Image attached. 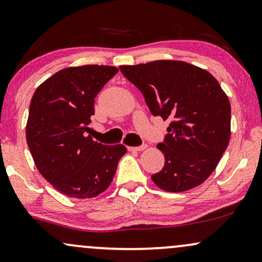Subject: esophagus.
Wrapping results in <instances>:
<instances>
[{
    "label": "esophagus",
    "instance_id": "1",
    "mask_svg": "<svg viewBox=\"0 0 262 262\" xmlns=\"http://www.w3.org/2000/svg\"><path fill=\"white\" fill-rule=\"evenodd\" d=\"M147 148V144H141V146H137V147H128V149L130 150H143Z\"/></svg>",
    "mask_w": 262,
    "mask_h": 262
}]
</instances>
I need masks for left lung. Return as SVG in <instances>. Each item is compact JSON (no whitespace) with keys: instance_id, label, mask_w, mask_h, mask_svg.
<instances>
[{"instance_id":"left-lung-1","label":"left lung","mask_w":262,"mask_h":262,"mask_svg":"<svg viewBox=\"0 0 262 262\" xmlns=\"http://www.w3.org/2000/svg\"><path fill=\"white\" fill-rule=\"evenodd\" d=\"M140 89L152 115L169 120L164 155L153 183L169 192L199 186L212 174L230 138V104L217 79L206 70L184 61L158 60L120 66Z\"/></svg>"}]
</instances>
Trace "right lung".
<instances>
[{
  "mask_svg": "<svg viewBox=\"0 0 262 262\" xmlns=\"http://www.w3.org/2000/svg\"><path fill=\"white\" fill-rule=\"evenodd\" d=\"M118 71L98 64L63 69L42 82L30 101L28 147L40 174L69 198L105 191L126 153L122 144L105 146L87 135L95 97Z\"/></svg>",
  "mask_w": 262,
  "mask_h": 262,
  "instance_id": "1",
  "label": "right lung"
}]
</instances>
